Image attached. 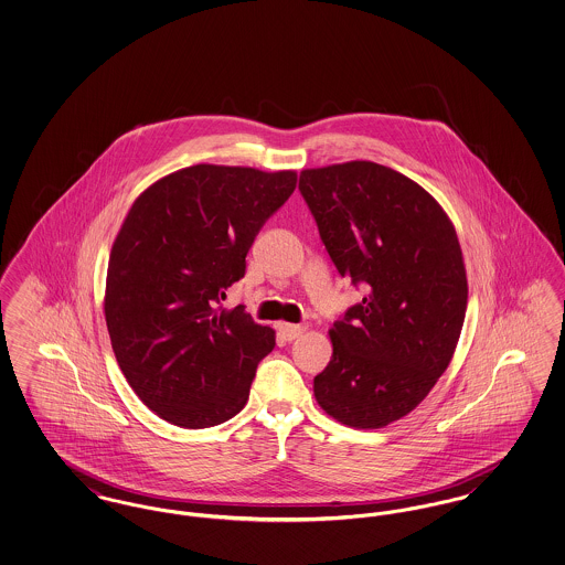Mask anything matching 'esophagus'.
<instances>
[{
    "mask_svg": "<svg viewBox=\"0 0 565 565\" xmlns=\"http://www.w3.org/2000/svg\"><path fill=\"white\" fill-rule=\"evenodd\" d=\"M302 326H296V323H277V332L284 341H295L300 334H302Z\"/></svg>",
    "mask_w": 565,
    "mask_h": 565,
    "instance_id": "esophagus-1",
    "label": "esophagus"
}]
</instances>
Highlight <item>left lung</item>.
Here are the masks:
<instances>
[{
  "label": "left lung",
  "mask_w": 565,
  "mask_h": 565,
  "mask_svg": "<svg viewBox=\"0 0 565 565\" xmlns=\"http://www.w3.org/2000/svg\"><path fill=\"white\" fill-rule=\"evenodd\" d=\"M298 190L339 275L366 292L330 328L316 401L345 426L383 428L454 358L468 302L456 228L426 190L376 162L305 169Z\"/></svg>",
  "instance_id": "1"
}]
</instances>
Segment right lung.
Segmentation results:
<instances>
[{
    "mask_svg": "<svg viewBox=\"0 0 565 565\" xmlns=\"http://www.w3.org/2000/svg\"><path fill=\"white\" fill-rule=\"evenodd\" d=\"M296 189L295 171L194 164L141 192L111 245L106 322L141 403L180 428H212L242 411L275 332L226 290Z\"/></svg>",
    "mask_w": 565,
    "mask_h": 565,
    "instance_id": "add662e5",
    "label": "right lung"
}]
</instances>
